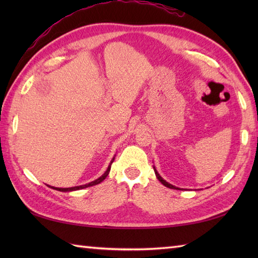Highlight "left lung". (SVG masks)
Returning a JSON list of instances; mask_svg holds the SVG:
<instances>
[{
  "label": "left lung",
  "instance_id": "1",
  "mask_svg": "<svg viewBox=\"0 0 258 258\" xmlns=\"http://www.w3.org/2000/svg\"><path fill=\"white\" fill-rule=\"evenodd\" d=\"M154 171H155V175H156V177L158 178V180H160V182L163 184V185H165L166 187H168V188H173V189H179L178 187H175V186H173L172 184H169V183H167L166 180H164L161 176H160V174H158L157 172H156V169H155V167H154Z\"/></svg>",
  "mask_w": 258,
  "mask_h": 258
}]
</instances>
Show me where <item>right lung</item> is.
Returning <instances> with one entry per match:
<instances>
[{"label":"right lung","instance_id":"right-lung-1","mask_svg":"<svg viewBox=\"0 0 258 258\" xmlns=\"http://www.w3.org/2000/svg\"><path fill=\"white\" fill-rule=\"evenodd\" d=\"M113 162H114V158L111 161V163H109V165H108V167H107V169H106V172L104 173L101 177H98L97 179L93 180V182H91V183H89V184L81 185V186H75V187H68V188H58V187H52V188L56 189V190H59V191H71V190H78V189H82V188H86V187H90V186L100 184L101 182H103V180L106 178V176H107L108 173H109V169H111V165H112Z\"/></svg>","mask_w":258,"mask_h":258}]
</instances>
